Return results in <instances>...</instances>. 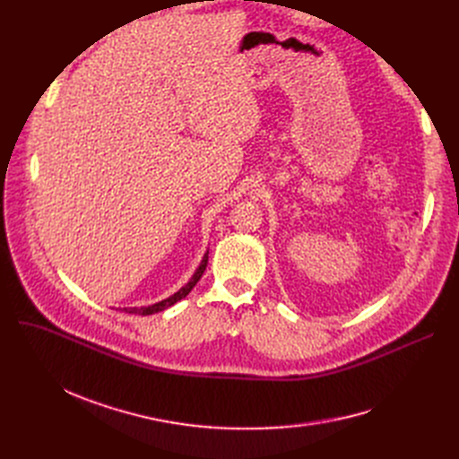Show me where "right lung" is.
<instances>
[{
    "instance_id": "1",
    "label": "right lung",
    "mask_w": 459,
    "mask_h": 459,
    "mask_svg": "<svg viewBox=\"0 0 459 459\" xmlns=\"http://www.w3.org/2000/svg\"><path fill=\"white\" fill-rule=\"evenodd\" d=\"M206 264H208V251L204 253V256H203V260H201V264H199V268L195 270V273L191 275V279L187 281V284H184L178 292H175L173 296H169V298H165V299H161V301H158V303H154V305H149V307H125L123 310L128 312V315L149 316V315H156V312H161V310H165V308H169V307H173L177 301L184 299V298L193 290V286H195V284L199 282V279L203 277V273H204V270H206Z\"/></svg>"
}]
</instances>
